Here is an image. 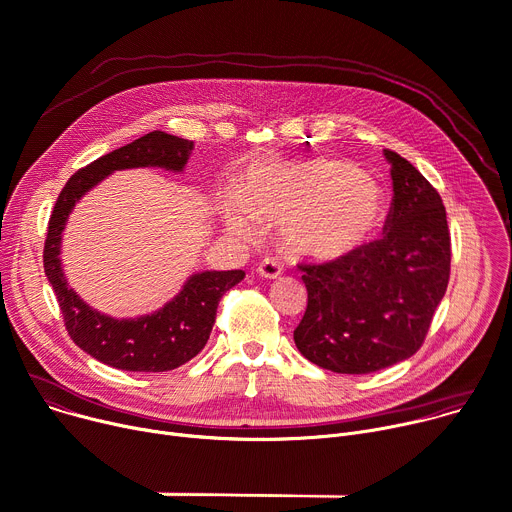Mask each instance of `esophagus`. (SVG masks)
Masks as SVG:
<instances>
[{
    "label": "esophagus",
    "instance_id": "obj_1",
    "mask_svg": "<svg viewBox=\"0 0 512 512\" xmlns=\"http://www.w3.org/2000/svg\"><path fill=\"white\" fill-rule=\"evenodd\" d=\"M257 273L261 277H265V280H275V277L282 275V265L280 261H275L271 257H265L259 265H257Z\"/></svg>",
    "mask_w": 512,
    "mask_h": 512
}]
</instances>
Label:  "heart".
I'll return each instance as SVG.
<instances>
[{"label":"heart","instance_id":"heart-1","mask_svg":"<svg viewBox=\"0 0 512 512\" xmlns=\"http://www.w3.org/2000/svg\"><path fill=\"white\" fill-rule=\"evenodd\" d=\"M220 216L245 241L257 237V222L275 224L282 247L306 261L331 263L361 251L384 220L378 183L351 163L263 161L226 194Z\"/></svg>","mask_w":512,"mask_h":512}]
</instances>
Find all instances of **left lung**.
<instances>
[{"label":"left lung","mask_w":512,"mask_h":512,"mask_svg":"<svg viewBox=\"0 0 512 512\" xmlns=\"http://www.w3.org/2000/svg\"><path fill=\"white\" fill-rule=\"evenodd\" d=\"M384 237L355 255L298 265L308 290L294 331L298 351L335 374H371L421 349L445 296L451 239L441 196L394 151Z\"/></svg>","instance_id":"obj_1"}]
</instances>
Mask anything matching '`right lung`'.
<instances>
[{"label":"right lung","mask_w":512,"mask_h":512,"mask_svg":"<svg viewBox=\"0 0 512 512\" xmlns=\"http://www.w3.org/2000/svg\"><path fill=\"white\" fill-rule=\"evenodd\" d=\"M192 141L155 130L79 169L57 198L44 243V273L57 294L73 343L94 359L124 371H169L196 357L210 339L220 298L237 286L243 269L198 271L163 308L136 318H114L79 298L61 267V241L75 204L114 171L161 167L179 173Z\"/></svg>","instance_id":"right-lung-1"}]
</instances>
